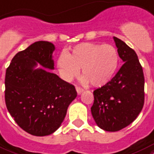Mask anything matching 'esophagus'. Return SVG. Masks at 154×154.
<instances>
[{"instance_id":"1","label":"esophagus","mask_w":154,"mask_h":154,"mask_svg":"<svg viewBox=\"0 0 154 154\" xmlns=\"http://www.w3.org/2000/svg\"><path fill=\"white\" fill-rule=\"evenodd\" d=\"M76 90H77V92L78 94H81L82 92H83V89H82V88L78 87V86H76Z\"/></svg>"}]
</instances>
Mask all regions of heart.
Wrapping results in <instances>:
<instances>
[{"instance_id": "1", "label": "heart", "mask_w": 154, "mask_h": 154, "mask_svg": "<svg viewBox=\"0 0 154 154\" xmlns=\"http://www.w3.org/2000/svg\"><path fill=\"white\" fill-rule=\"evenodd\" d=\"M119 64V55L111 45L83 43L76 45L70 53H62L57 60L60 77L72 81L82 69L83 83L99 87L106 85L115 74Z\"/></svg>"}]
</instances>
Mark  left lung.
<instances>
[{"instance_id":"obj_1","label":"left lung","mask_w":154,"mask_h":154,"mask_svg":"<svg viewBox=\"0 0 154 154\" xmlns=\"http://www.w3.org/2000/svg\"><path fill=\"white\" fill-rule=\"evenodd\" d=\"M113 38L124 64L110 82L94 91L91 106L97 125L107 132H117L132 124L145 101V77L137 53L124 41Z\"/></svg>"}]
</instances>
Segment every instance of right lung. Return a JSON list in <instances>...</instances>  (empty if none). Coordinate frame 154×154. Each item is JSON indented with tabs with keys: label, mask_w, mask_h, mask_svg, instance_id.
<instances>
[{
	"label": "right lung",
	"mask_w": 154,
	"mask_h": 154,
	"mask_svg": "<svg viewBox=\"0 0 154 154\" xmlns=\"http://www.w3.org/2000/svg\"><path fill=\"white\" fill-rule=\"evenodd\" d=\"M54 50L50 42H35L15 55L5 72L7 109L21 128L36 137L56 132L77 97L74 85L46 69H54ZM38 63L45 69H35Z\"/></svg>",
	"instance_id": "add662e5"
}]
</instances>
